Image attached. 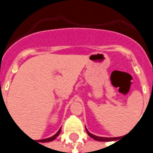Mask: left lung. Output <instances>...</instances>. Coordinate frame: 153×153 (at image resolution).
<instances>
[{"mask_svg": "<svg viewBox=\"0 0 153 153\" xmlns=\"http://www.w3.org/2000/svg\"><path fill=\"white\" fill-rule=\"evenodd\" d=\"M86 131L88 133V134L89 135L91 138H93V139L95 140H97V141H102V142H108V141H115V140H117L118 138H103V137H98V136H96V135L92 134L91 133L88 131V129L86 128Z\"/></svg>", "mask_w": 153, "mask_h": 153, "instance_id": "obj_1", "label": "left lung"}]
</instances>
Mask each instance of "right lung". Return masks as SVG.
Here are the masks:
<instances>
[{"label": "right lung", "mask_w": 153, "mask_h": 153, "mask_svg": "<svg viewBox=\"0 0 153 153\" xmlns=\"http://www.w3.org/2000/svg\"><path fill=\"white\" fill-rule=\"evenodd\" d=\"M60 129H61V128H60V129H59V131L57 132L56 134L53 135L52 137H50V138H45V139H42V140H40V142L41 143H45V142H50V141H52V140H54V139L56 138L58 135L60 134Z\"/></svg>", "instance_id": "obj_1"}]
</instances>
